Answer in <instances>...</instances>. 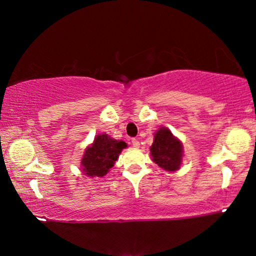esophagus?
I'll return each instance as SVG.
<instances>
[{"label":"esophagus","instance_id":"obj_1","mask_svg":"<svg viewBox=\"0 0 256 256\" xmlns=\"http://www.w3.org/2000/svg\"><path fill=\"white\" fill-rule=\"evenodd\" d=\"M132 146L134 148H140V142H138V138H132Z\"/></svg>","mask_w":256,"mask_h":256}]
</instances>
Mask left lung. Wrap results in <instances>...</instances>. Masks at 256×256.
<instances>
[{"label": "left lung", "mask_w": 256, "mask_h": 256, "mask_svg": "<svg viewBox=\"0 0 256 256\" xmlns=\"http://www.w3.org/2000/svg\"><path fill=\"white\" fill-rule=\"evenodd\" d=\"M150 156L152 162L162 170L176 172L180 170L183 162V144L170 128H160L154 134V144L150 146Z\"/></svg>", "instance_id": "8db88e82"}]
</instances>
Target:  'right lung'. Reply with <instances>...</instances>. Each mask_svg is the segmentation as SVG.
<instances>
[{
    "instance_id": "add662e5",
    "label": "right lung",
    "mask_w": 256,
    "mask_h": 256,
    "mask_svg": "<svg viewBox=\"0 0 256 256\" xmlns=\"http://www.w3.org/2000/svg\"><path fill=\"white\" fill-rule=\"evenodd\" d=\"M126 146L125 142L115 140L106 133L98 134L92 144L86 148L80 170L88 177L105 176Z\"/></svg>"
}]
</instances>
